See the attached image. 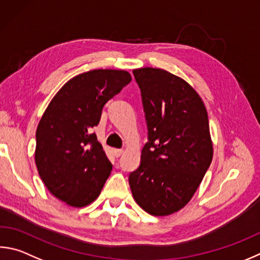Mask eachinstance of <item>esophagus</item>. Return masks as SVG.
<instances>
[{"label": "esophagus", "instance_id": "34e87169", "mask_svg": "<svg viewBox=\"0 0 260 260\" xmlns=\"http://www.w3.org/2000/svg\"><path fill=\"white\" fill-rule=\"evenodd\" d=\"M122 152H124V151H122L121 149H114V154H115V157H117V158L120 157Z\"/></svg>", "mask_w": 260, "mask_h": 260}]
</instances>
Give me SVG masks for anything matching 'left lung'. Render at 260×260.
<instances>
[{"label": "left lung", "instance_id": "obj_1", "mask_svg": "<svg viewBox=\"0 0 260 260\" xmlns=\"http://www.w3.org/2000/svg\"><path fill=\"white\" fill-rule=\"evenodd\" d=\"M141 89L148 142L128 181L135 201L154 216L178 211L194 194L212 160L208 114L182 78L158 68L133 70Z\"/></svg>", "mask_w": 260, "mask_h": 260}]
</instances>
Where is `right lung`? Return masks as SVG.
I'll list each match as a JSON object with an SVG mask.
<instances>
[{
	"label": "right lung",
	"instance_id": "add662e5",
	"mask_svg": "<svg viewBox=\"0 0 260 260\" xmlns=\"http://www.w3.org/2000/svg\"><path fill=\"white\" fill-rule=\"evenodd\" d=\"M132 81L125 70L77 75L52 99L36 131L35 162L48 190L73 207L100 194L112 169L92 128L106 103Z\"/></svg>",
	"mask_w": 260,
	"mask_h": 260
}]
</instances>
